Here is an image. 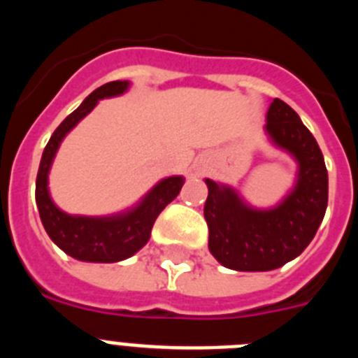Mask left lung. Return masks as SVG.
Here are the masks:
<instances>
[{
	"label": "left lung",
	"instance_id": "left-lung-1",
	"mask_svg": "<svg viewBox=\"0 0 358 358\" xmlns=\"http://www.w3.org/2000/svg\"><path fill=\"white\" fill-rule=\"evenodd\" d=\"M265 132L273 145L289 152L297 163L296 185L278 206L252 208L231 186L206 179L208 248L218 264L243 273L273 271L301 255L317 233L328 206L324 157L296 110L274 98Z\"/></svg>",
	"mask_w": 358,
	"mask_h": 358
}]
</instances>
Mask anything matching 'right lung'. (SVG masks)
<instances>
[{"mask_svg": "<svg viewBox=\"0 0 358 358\" xmlns=\"http://www.w3.org/2000/svg\"><path fill=\"white\" fill-rule=\"evenodd\" d=\"M131 82H107L94 90L71 115L55 129L41 157L36 181V202L41 222L55 245L75 260L93 264H115L131 258L150 238V231L157 215L179 195L185 177H164L131 210L109 217H82L59 210L50 197L48 173L53 157L66 138L84 116H87L98 100L120 96L129 90Z\"/></svg>", "mask_w": 358, "mask_h": 358, "instance_id": "obj_1", "label": "right lung"}]
</instances>
